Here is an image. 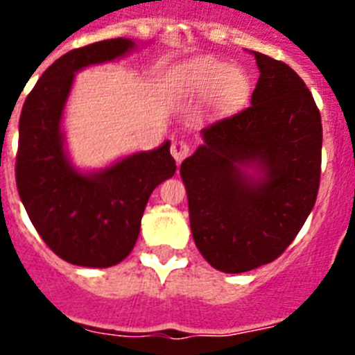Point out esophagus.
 <instances>
[{
  "label": "esophagus",
  "instance_id": "34e87169",
  "mask_svg": "<svg viewBox=\"0 0 355 355\" xmlns=\"http://www.w3.org/2000/svg\"><path fill=\"white\" fill-rule=\"evenodd\" d=\"M171 155L174 156V159L178 163L183 162L190 155V144L184 142V140H174L171 146Z\"/></svg>",
  "mask_w": 355,
  "mask_h": 355
}]
</instances>
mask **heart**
<instances>
[{
  "label": "heart",
  "instance_id": "obj_1",
  "mask_svg": "<svg viewBox=\"0 0 355 355\" xmlns=\"http://www.w3.org/2000/svg\"><path fill=\"white\" fill-rule=\"evenodd\" d=\"M180 89L192 96H213L222 106H236L245 101L249 81L240 71L225 62L196 58L188 62L178 76Z\"/></svg>",
  "mask_w": 355,
  "mask_h": 355
}]
</instances>
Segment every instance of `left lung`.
<instances>
[{"label":"left lung","instance_id":"1","mask_svg":"<svg viewBox=\"0 0 355 355\" xmlns=\"http://www.w3.org/2000/svg\"><path fill=\"white\" fill-rule=\"evenodd\" d=\"M259 80L247 108L206 126L181 163L193 241L206 261L241 274L277 259L315 206L322 174V117L302 78L250 51ZM240 164H256L254 180Z\"/></svg>","mask_w":355,"mask_h":355}]
</instances>
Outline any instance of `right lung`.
Returning <instances> with one entry per match:
<instances>
[{
  "mask_svg": "<svg viewBox=\"0 0 355 355\" xmlns=\"http://www.w3.org/2000/svg\"><path fill=\"white\" fill-rule=\"evenodd\" d=\"M131 48L130 39H110L65 53L44 71L19 119V197L46 245L72 265L106 268L126 258L150 193L175 172L171 142L92 175L76 172L65 158L60 119L74 72Z\"/></svg>",
  "mask_w": 355,
  "mask_h": 355,
  "instance_id": "right-lung-1",
  "label": "right lung"
}]
</instances>
